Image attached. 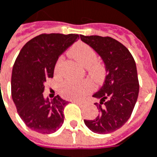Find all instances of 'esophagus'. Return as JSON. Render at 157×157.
Segmentation results:
<instances>
[{
	"mask_svg": "<svg viewBox=\"0 0 157 157\" xmlns=\"http://www.w3.org/2000/svg\"><path fill=\"white\" fill-rule=\"evenodd\" d=\"M71 102H73V103H75V104H77V105H87V102L86 101H76V100H73Z\"/></svg>",
	"mask_w": 157,
	"mask_h": 157,
	"instance_id": "34e87169",
	"label": "esophagus"
}]
</instances>
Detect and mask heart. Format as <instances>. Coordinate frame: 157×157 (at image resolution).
I'll use <instances>...</instances> for the list:
<instances>
[{
    "label": "heart",
    "mask_w": 157,
    "mask_h": 157,
    "mask_svg": "<svg viewBox=\"0 0 157 157\" xmlns=\"http://www.w3.org/2000/svg\"><path fill=\"white\" fill-rule=\"evenodd\" d=\"M72 54L76 60L87 67L89 75L95 80H99L101 78L104 68L102 65L97 61V53L88 44L83 43H79L75 44L72 49ZM63 57H59L55 63L54 71L58 73L59 67L61 66ZM91 88V84L88 81H74L67 80L63 83L61 91L67 98L73 99L81 98L83 95H85Z\"/></svg>",
    "instance_id": "1"
}]
</instances>
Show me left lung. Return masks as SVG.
Instances as JSON below:
<instances>
[{
  "instance_id": "left-lung-1",
  "label": "left lung",
  "mask_w": 157,
  "mask_h": 157,
  "mask_svg": "<svg viewBox=\"0 0 157 157\" xmlns=\"http://www.w3.org/2000/svg\"><path fill=\"white\" fill-rule=\"evenodd\" d=\"M80 37L101 57L106 72L104 84L92 96L99 99L96 103L99 115L92 120L84 119V123L94 133H113L129 119L138 98L140 87L135 61L126 46L114 38Z\"/></svg>"
}]
</instances>
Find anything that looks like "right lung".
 Listing matches in <instances>:
<instances>
[{
	"instance_id": "obj_1",
	"label": "right lung",
	"mask_w": 157,
	"mask_h": 157,
	"mask_svg": "<svg viewBox=\"0 0 157 157\" xmlns=\"http://www.w3.org/2000/svg\"><path fill=\"white\" fill-rule=\"evenodd\" d=\"M79 39L78 34H41L21 49L12 69L11 95L25 125L39 133H52L64 122L67 101L56 96L44 98V82L53 77L60 54Z\"/></svg>"
}]
</instances>
